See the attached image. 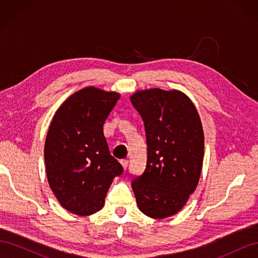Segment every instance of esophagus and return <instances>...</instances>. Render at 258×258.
<instances>
[{
    "mask_svg": "<svg viewBox=\"0 0 258 258\" xmlns=\"http://www.w3.org/2000/svg\"><path fill=\"white\" fill-rule=\"evenodd\" d=\"M120 163H121V166H122L123 170H126V169L128 168V160L123 159V160H121V161H120Z\"/></svg>",
    "mask_w": 258,
    "mask_h": 258,
    "instance_id": "34e87169",
    "label": "esophagus"
}]
</instances>
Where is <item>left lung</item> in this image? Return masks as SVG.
Masks as SVG:
<instances>
[{
  "label": "left lung",
  "mask_w": 258,
  "mask_h": 258,
  "mask_svg": "<svg viewBox=\"0 0 258 258\" xmlns=\"http://www.w3.org/2000/svg\"><path fill=\"white\" fill-rule=\"evenodd\" d=\"M130 101L143 119L147 144L146 168L131 183L138 207L152 218L172 216L201 174L205 136L197 108L175 89L139 90Z\"/></svg>",
  "instance_id": "obj_1"
}]
</instances>
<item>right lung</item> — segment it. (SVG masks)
<instances>
[{"instance_id":"1","label":"right lung","mask_w":258,"mask_h":258,"mask_svg":"<svg viewBox=\"0 0 258 258\" xmlns=\"http://www.w3.org/2000/svg\"><path fill=\"white\" fill-rule=\"evenodd\" d=\"M120 93L93 86L70 96L54 113L44 158L50 188L69 212L87 216L104 206L122 167L108 151L103 124Z\"/></svg>"}]
</instances>
